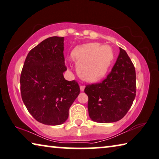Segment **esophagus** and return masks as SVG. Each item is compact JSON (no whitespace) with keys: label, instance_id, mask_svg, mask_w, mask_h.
<instances>
[{"label":"esophagus","instance_id":"1","mask_svg":"<svg viewBox=\"0 0 159 159\" xmlns=\"http://www.w3.org/2000/svg\"><path fill=\"white\" fill-rule=\"evenodd\" d=\"M84 88H85V87L84 86H83V85H81V86H80V91L81 92H83L84 90Z\"/></svg>","mask_w":159,"mask_h":159}]
</instances>
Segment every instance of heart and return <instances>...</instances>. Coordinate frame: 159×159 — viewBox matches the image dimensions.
I'll return each instance as SVG.
<instances>
[{
    "instance_id": "1",
    "label": "heart",
    "mask_w": 159,
    "mask_h": 159,
    "mask_svg": "<svg viewBox=\"0 0 159 159\" xmlns=\"http://www.w3.org/2000/svg\"><path fill=\"white\" fill-rule=\"evenodd\" d=\"M72 57L77 66L80 77L84 81L95 82L102 80L110 67L114 55L109 46H101L97 43L75 48Z\"/></svg>"
}]
</instances>
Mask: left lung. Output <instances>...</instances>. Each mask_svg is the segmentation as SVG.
Wrapping results in <instances>:
<instances>
[{
	"label": "left lung",
	"instance_id": "1",
	"mask_svg": "<svg viewBox=\"0 0 159 159\" xmlns=\"http://www.w3.org/2000/svg\"><path fill=\"white\" fill-rule=\"evenodd\" d=\"M119 55L111 72L101 83L87 85L90 119L99 123L119 121L126 115L136 97L135 68L126 51Z\"/></svg>",
	"mask_w": 159,
	"mask_h": 159
}]
</instances>
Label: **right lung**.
I'll use <instances>...</instances> for the list:
<instances>
[{
	"instance_id": "1",
	"label": "right lung",
	"mask_w": 159,
	"mask_h": 159,
	"mask_svg": "<svg viewBox=\"0 0 159 159\" xmlns=\"http://www.w3.org/2000/svg\"><path fill=\"white\" fill-rule=\"evenodd\" d=\"M64 38L50 37L32 49L20 75L24 104L34 119L46 125H60L69 116V109L80 94L75 80H66Z\"/></svg>"
}]
</instances>
